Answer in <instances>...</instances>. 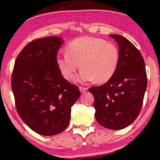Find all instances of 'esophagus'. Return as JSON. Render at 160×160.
<instances>
[{"instance_id":"1","label":"esophagus","mask_w":160,"mask_h":160,"mask_svg":"<svg viewBox=\"0 0 160 160\" xmlns=\"http://www.w3.org/2000/svg\"><path fill=\"white\" fill-rule=\"evenodd\" d=\"M79 90L80 91L82 92V93H84L87 90H88V88H84V87H80L79 88Z\"/></svg>"}]
</instances>
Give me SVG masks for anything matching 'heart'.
Here are the masks:
<instances>
[{
    "label": "heart",
    "instance_id": "b5f03b06",
    "mask_svg": "<svg viewBox=\"0 0 160 160\" xmlns=\"http://www.w3.org/2000/svg\"><path fill=\"white\" fill-rule=\"evenodd\" d=\"M65 52L57 58V65L68 80L73 79L80 64L82 69L78 78L79 82L96 80L98 83H104L113 76L119 65L117 47L102 38H76L67 45Z\"/></svg>",
    "mask_w": 160,
    "mask_h": 160
}]
</instances>
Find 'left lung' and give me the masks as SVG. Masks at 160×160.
<instances>
[{
    "label": "left lung",
    "mask_w": 160,
    "mask_h": 160,
    "mask_svg": "<svg viewBox=\"0 0 160 160\" xmlns=\"http://www.w3.org/2000/svg\"><path fill=\"white\" fill-rule=\"evenodd\" d=\"M119 45V61L115 74L107 83L92 87L96 121L108 129L130 125L140 113L147 88L145 62L139 50L119 35H110Z\"/></svg>",
    "instance_id": "obj_1"
}]
</instances>
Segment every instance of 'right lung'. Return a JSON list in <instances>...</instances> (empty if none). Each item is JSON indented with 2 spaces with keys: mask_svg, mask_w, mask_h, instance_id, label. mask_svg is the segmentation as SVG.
I'll return each mask as SVG.
<instances>
[{
  "mask_svg": "<svg viewBox=\"0 0 160 160\" xmlns=\"http://www.w3.org/2000/svg\"><path fill=\"white\" fill-rule=\"evenodd\" d=\"M62 38L35 39L21 51L12 74V89L18 113L37 133L53 136L66 129L71 107L81 93L62 76L57 52Z\"/></svg>",
  "mask_w": 160,
  "mask_h": 160,
  "instance_id": "add662e5",
  "label": "right lung"
}]
</instances>
